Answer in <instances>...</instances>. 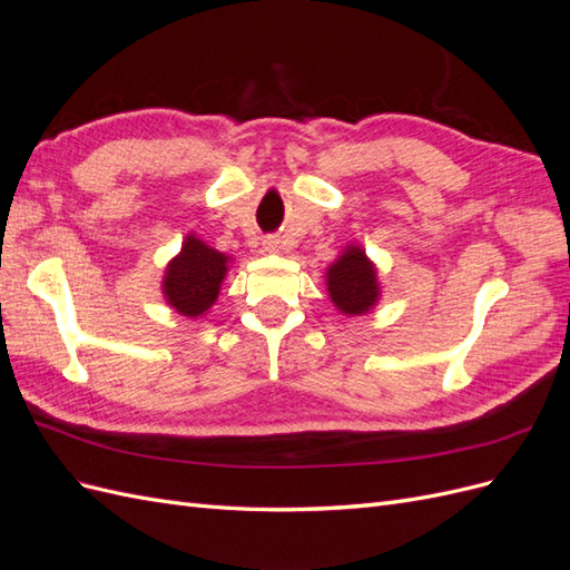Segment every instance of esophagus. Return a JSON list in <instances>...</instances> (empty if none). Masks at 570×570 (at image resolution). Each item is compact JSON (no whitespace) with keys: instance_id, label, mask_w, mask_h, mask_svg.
Returning <instances> with one entry per match:
<instances>
[{"instance_id":"34e87169","label":"esophagus","mask_w":570,"mask_h":570,"mask_svg":"<svg viewBox=\"0 0 570 570\" xmlns=\"http://www.w3.org/2000/svg\"><path fill=\"white\" fill-rule=\"evenodd\" d=\"M264 252H281V239L278 237H266L264 239Z\"/></svg>"}]
</instances>
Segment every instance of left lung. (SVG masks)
<instances>
[{"label":"left lung","mask_w":570,"mask_h":570,"mask_svg":"<svg viewBox=\"0 0 570 570\" xmlns=\"http://www.w3.org/2000/svg\"><path fill=\"white\" fill-rule=\"evenodd\" d=\"M327 297L344 316H364L381 299L377 268L361 245H347L325 271Z\"/></svg>","instance_id":"obj_1"}]
</instances>
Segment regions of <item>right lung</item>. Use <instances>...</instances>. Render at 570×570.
<instances>
[{
	"label": "right lung",
	"instance_id": "obj_1",
	"mask_svg": "<svg viewBox=\"0 0 570 570\" xmlns=\"http://www.w3.org/2000/svg\"><path fill=\"white\" fill-rule=\"evenodd\" d=\"M230 262L233 256L209 247L195 233H189L180 252L164 271L161 292L166 304L187 318L209 314L230 271Z\"/></svg>",
	"mask_w": 570,
	"mask_h": 570
}]
</instances>
